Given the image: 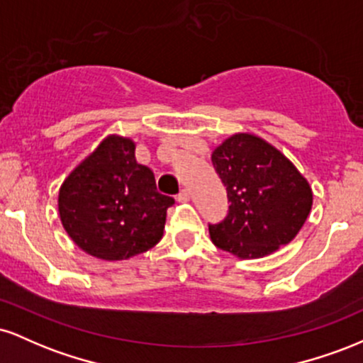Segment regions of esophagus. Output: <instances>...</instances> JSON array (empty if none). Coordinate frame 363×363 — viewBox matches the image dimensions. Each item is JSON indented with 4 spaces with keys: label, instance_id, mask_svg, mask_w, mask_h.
I'll use <instances>...</instances> for the list:
<instances>
[{
    "label": "esophagus",
    "instance_id": "obj_1",
    "mask_svg": "<svg viewBox=\"0 0 363 363\" xmlns=\"http://www.w3.org/2000/svg\"><path fill=\"white\" fill-rule=\"evenodd\" d=\"M189 198H191V196H189V191H187V189H182L181 193L177 194V201L179 203H187V201H189Z\"/></svg>",
    "mask_w": 363,
    "mask_h": 363
}]
</instances>
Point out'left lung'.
I'll list each match as a JSON object with an SVG mask.
<instances>
[{"label": "left lung", "instance_id": "left-lung-1", "mask_svg": "<svg viewBox=\"0 0 363 363\" xmlns=\"http://www.w3.org/2000/svg\"><path fill=\"white\" fill-rule=\"evenodd\" d=\"M230 201L211 242L239 259H257L291 242L312 208L307 179L277 147L252 133L228 136L211 153Z\"/></svg>", "mask_w": 363, "mask_h": 363}]
</instances>
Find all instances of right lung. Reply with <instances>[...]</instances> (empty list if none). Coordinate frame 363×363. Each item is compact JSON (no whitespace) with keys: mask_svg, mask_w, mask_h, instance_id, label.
<instances>
[{"mask_svg":"<svg viewBox=\"0 0 363 363\" xmlns=\"http://www.w3.org/2000/svg\"><path fill=\"white\" fill-rule=\"evenodd\" d=\"M135 148L126 136H106L60 187L57 211L66 234L97 259H129L164 235L174 198L158 193L155 176L136 162Z\"/></svg>","mask_w":363,"mask_h":363,"instance_id":"right-lung-1","label":"right lung"}]
</instances>
